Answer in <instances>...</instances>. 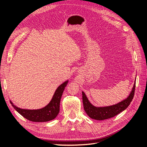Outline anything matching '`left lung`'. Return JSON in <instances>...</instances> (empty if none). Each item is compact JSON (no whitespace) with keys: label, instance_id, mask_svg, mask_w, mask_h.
I'll list each match as a JSON object with an SVG mask.
<instances>
[{"label":"left lung","instance_id":"obj_1","mask_svg":"<svg viewBox=\"0 0 147 147\" xmlns=\"http://www.w3.org/2000/svg\"><path fill=\"white\" fill-rule=\"evenodd\" d=\"M136 88V80L129 95L126 99L113 105L106 107H96L88 100L85 93L82 92V99L84 110L91 118L96 120H104L116 116L125 110L129 105L134 97Z\"/></svg>","mask_w":147,"mask_h":147}]
</instances>
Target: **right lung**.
<instances>
[{
    "label": "right lung",
    "mask_w": 147,
    "mask_h": 147,
    "mask_svg": "<svg viewBox=\"0 0 147 147\" xmlns=\"http://www.w3.org/2000/svg\"><path fill=\"white\" fill-rule=\"evenodd\" d=\"M68 82V80L64 82L57 87L51 101L43 108L37 110L23 109L15 105L11 100L10 102L18 112L30 121L47 122L51 121L54 119L59 112L61 99Z\"/></svg>",
    "instance_id": "right-lung-1"
}]
</instances>
